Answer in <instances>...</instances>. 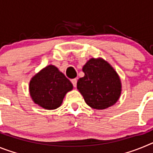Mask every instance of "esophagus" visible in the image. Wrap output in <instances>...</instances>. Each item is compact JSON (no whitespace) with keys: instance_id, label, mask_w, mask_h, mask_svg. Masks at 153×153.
<instances>
[{"instance_id":"esophagus-1","label":"esophagus","mask_w":153,"mask_h":153,"mask_svg":"<svg viewBox=\"0 0 153 153\" xmlns=\"http://www.w3.org/2000/svg\"><path fill=\"white\" fill-rule=\"evenodd\" d=\"M71 82H72V83H73V85H74V87H76V83H77V79H73L72 80H71Z\"/></svg>"}]
</instances>
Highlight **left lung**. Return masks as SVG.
Segmentation results:
<instances>
[{
    "label": "left lung",
    "instance_id": "obj_1",
    "mask_svg": "<svg viewBox=\"0 0 153 153\" xmlns=\"http://www.w3.org/2000/svg\"><path fill=\"white\" fill-rule=\"evenodd\" d=\"M84 76L77 81V90L93 109H105L118 101L122 92L120 76L101 57L88 60L83 67Z\"/></svg>",
    "mask_w": 153,
    "mask_h": 153
}]
</instances>
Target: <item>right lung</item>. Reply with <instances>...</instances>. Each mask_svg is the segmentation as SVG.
Instances as JSON below:
<instances>
[{
    "mask_svg": "<svg viewBox=\"0 0 153 153\" xmlns=\"http://www.w3.org/2000/svg\"><path fill=\"white\" fill-rule=\"evenodd\" d=\"M73 88L71 82L52 64L40 70L31 78L29 83L32 100L48 110L60 107L66 94Z\"/></svg>",
    "mask_w": 153,
    "mask_h": 153,
    "instance_id": "right-lung-1",
    "label": "right lung"
}]
</instances>
